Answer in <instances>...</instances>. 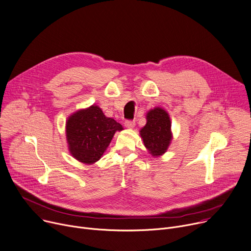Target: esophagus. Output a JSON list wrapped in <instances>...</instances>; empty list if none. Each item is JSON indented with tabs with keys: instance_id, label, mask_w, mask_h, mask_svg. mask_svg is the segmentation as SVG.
<instances>
[{
	"instance_id": "1",
	"label": "esophagus",
	"mask_w": 251,
	"mask_h": 251,
	"mask_svg": "<svg viewBox=\"0 0 251 251\" xmlns=\"http://www.w3.org/2000/svg\"><path fill=\"white\" fill-rule=\"evenodd\" d=\"M125 126H126L127 128L132 129V128H134V126H135V121H134V120H126V121H125Z\"/></svg>"
}]
</instances>
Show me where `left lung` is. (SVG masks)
<instances>
[{
    "mask_svg": "<svg viewBox=\"0 0 251 251\" xmlns=\"http://www.w3.org/2000/svg\"><path fill=\"white\" fill-rule=\"evenodd\" d=\"M147 123L140 130L145 147L152 156L164 154L171 142V121L168 113L156 107L147 113Z\"/></svg>",
    "mask_w": 251,
    "mask_h": 251,
    "instance_id": "obj_1",
    "label": "left lung"
}]
</instances>
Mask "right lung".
Wrapping results in <instances>:
<instances>
[{"label":"right lung","instance_id":"1","mask_svg":"<svg viewBox=\"0 0 251 251\" xmlns=\"http://www.w3.org/2000/svg\"><path fill=\"white\" fill-rule=\"evenodd\" d=\"M120 123L104 115L96 105L81 109L68 118L66 136L71 155L84 164H93L102 157Z\"/></svg>","mask_w":251,"mask_h":251}]
</instances>
